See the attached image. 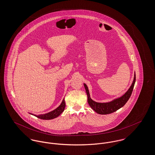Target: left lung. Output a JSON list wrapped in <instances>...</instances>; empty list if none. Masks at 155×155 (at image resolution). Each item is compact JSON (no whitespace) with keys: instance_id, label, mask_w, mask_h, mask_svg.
I'll list each match as a JSON object with an SVG mask.
<instances>
[{"instance_id":"obj_1","label":"left lung","mask_w":155,"mask_h":155,"mask_svg":"<svg viewBox=\"0 0 155 155\" xmlns=\"http://www.w3.org/2000/svg\"><path fill=\"white\" fill-rule=\"evenodd\" d=\"M136 82V73H134V80L133 81V83L129 89L127 90V91L122 95L120 97L117 98L111 102H106V103H98L94 101H93L90 96L89 91L88 89V87L86 84H84V86L86 89V93L87 94V99H88V103L90 105V106L91 107L92 109H93L96 112H97L99 114L101 115H106L109 114L111 113H113L122 106L125 105V104L127 102L128 99H130Z\"/></svg>"}]
</instances>
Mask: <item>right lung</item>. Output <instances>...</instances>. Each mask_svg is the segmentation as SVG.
<instances>
[{"instance_id": "obj_1", "label": "right lung", "mask_w": 155, "mask_h": 155, "mask_svg": "<svg viewBox=\"0 0 155 155\" xmlns=\"http://www.w3.org/2000/svg\"><path fill=\"white\" fill-rule=\"evenodd\" d=\"M65 107V99H64L61 104L59 106V107H58L56 109H55L54 110H52L49 113H47L45 114H41V115H34V114H32L30 113H29V114L35 115V117H37L38 118H40L41 120H49L54 119V118L58 117V116H59L64 112Z\"/></svg>"}]
</instances>
